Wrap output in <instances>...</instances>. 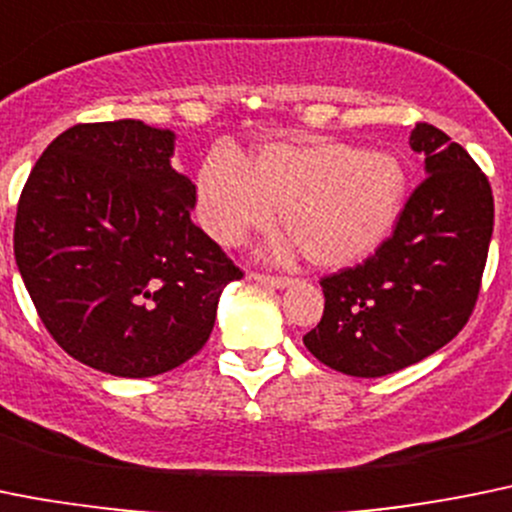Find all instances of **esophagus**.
Returning a JSON list of instances; mask_svg holds the SVG:
<instances>
[{"label":"esophagus","mask_w":512,"mask_h":512,"mask_svg":"<svg viewBox=\"0 0 512 512\" xmlns=\"http://www.w3.org/2000/svg\"><path fill=\"white\" fill-rule=\"evenodd\" d=\"M252 280L260 285H265V288H278V290L288 288V285L293 283L290 278H278V275H260V272H255V275H252Z\"/></svg>","instance_id":"obj_1"}]
</instances>
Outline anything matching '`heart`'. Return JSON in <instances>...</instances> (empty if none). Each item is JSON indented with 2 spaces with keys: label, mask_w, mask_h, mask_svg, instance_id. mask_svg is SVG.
I'll return each instance as SVG.
<instances>
[{
  "label": "heart",
  "mask_w": 512,
  "mask_h": 512,
  "mask_svg": "<svg viewBox=\"0 0 512 512\" xmlns=\"http://www.w3.org/2000/svg\"><path fill=\"white\" fill-rule=\"evenodd\" d=\"M197 217L222 245L278 222L290 237L272 245L285 260L303 247L323 267H346L374 255L391 237L407 202V171L389 151H364L331 138L267 143L250 166L214 148L194 181Z\"/></svg>",
  "instance_id": "b5f03b06"
}]
</instances>
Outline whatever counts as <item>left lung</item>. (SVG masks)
<instances>
[{"label": "left lung", "mask_w": 512, "mask_h": 512, "mask_svg": "<svg viewBox=\"0 0 512 512\" xmlns=\"http://www.w3.org/2000/svg\"><path fill=\"white\" fill-rule=\"evenodd\" d=\"M409 146L427 179L364 265L321 280L323 318L303 336L321 364L358 379L407 369L465 328L493 237V189L465 148L429 123Z\"/></svg>", "instance_id": "left-lung-1"}]
</instances>
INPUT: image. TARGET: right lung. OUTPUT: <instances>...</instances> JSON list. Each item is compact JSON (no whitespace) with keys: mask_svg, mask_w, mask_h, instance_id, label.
Here are the masks:
<instances>
[{"mask_svg":"<svg viewBox=\"0 0 512 512\" xmlns=\"http://www.w3.org/2000/svg\"><path fill=\"white\" fill-rule=\"evenodd\" d=\"M176 133L123 118L80 123L45 148L14 222V260L50 336L121 379L176 369L207 343L242 272L197 224L171 169Z\"/></svg>","mask_w":512,"mask_h":512,"instance_id":"right-lung-1","label":"right lung"}]
</instances>
